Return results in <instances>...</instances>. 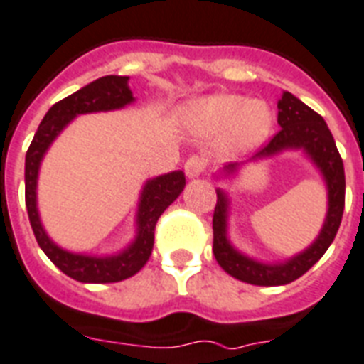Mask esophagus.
<instances>
[{"label": "esophagus", "mask_w": 364, "mask_h": 364, "mask_svg": "<svg viewBox=\"0 0 364 364\" xmlns=\"http://www.w3.org/2000/svg\"><path fill=\"white\" fill-rule=\"evenodd\" d=\"M205 170V161H203L202 156H191L187 162H185V173L188 177H200Z\"/></svg>", "instance_id": "1"}]
</instances>
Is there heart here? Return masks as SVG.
I'll return each instance as SVG.
<instances>
[{
  "instance_id": "heart-1",
  "label": "heart",
  "mask_w": 364,
  "mask_h": 364,
  "mask_svg": "<svg viewBox=\"0 0 364 364\" xmlns=\"http://www.w3.org/2000/svg\"><path fill=\"white\" fill-rule=\"evenodd\" d=\"M183 121L192 134L202 138L218 136L220 151L239 155L267 138L273 127V112L264 100L217 93L192 100L183 110Z\"/></svg>"
}]
</instances>
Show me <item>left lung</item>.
Wrapping results in <instances>:
<instances>
[{
  "label": "left lung",
  "mask_w": 364,
  "mask_h": 364,
  "mask_svg": "<svg viewBox=\"0 0 364 364\" xmlns=\"http://www.w3.org/2000/svg\"><path fill=\"white\" fill-rule=\"evenodd\" d=\"M280 131L271 138L264 149H259L250 162L280 155L284 151H303L316 170L321 173L327 188V215L318 237L303 252L277 264L250 258L239 252L228 237L230 198L228 192L217 188V205L213 213V254L218 265L232 274L233 279L243 280L254 286H284L294 282L309 271L326 254L333 243L342 213H344L346 177L341 153L336 149L335 138L320 114L301 102L289 91H284L279 100ZM247 162H230L220 170L223 177H232ZM218 176V177H220Z\"/></svg>",
  "instance_id": "left-lung-1"
}]
</instances>
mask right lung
<instances>
[{
	"label": "right lung",
	"mask_w": 364,
	"mask_h": 364,
	"mask_svg": "<svg viewBox=\"0 0 364 364\" xmlns=\"http://www.w3.org/2000/svg\"><path fill=\"white\" fill-rule=\"evenodd\" d=\"M132 102H134V97L129 87V76H102L84 85L73 95L55 102L41 121L33 141L26 153V208H28L35 239L50 262L61 269L67 277L78 282L106 284V282H119L138 273L151 256L156 220L166 211L170 203L176 202L177 196L185 188V173L181 170L147 179L140 192V202L136 211L134 239L125 249L110 256L70 252V250L61 249L46 233L37 209V181L41 162L50 146L54 144L65 127L78 115L121 110Z\"/></svg>",
	"instance_id": "1"
}]
</instances>
